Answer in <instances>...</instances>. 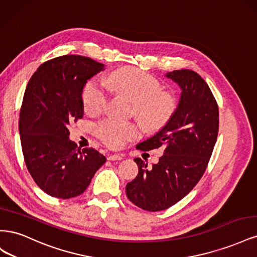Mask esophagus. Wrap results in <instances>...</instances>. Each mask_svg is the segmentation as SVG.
<instances>
[{
  "label": "esophagus",
  "instance_id": "esophagus-1",
  "mask_svg": "<svg viewBox=\"0 0 257 257\" xmlns=\"http://www.w3.org/2000/svg\"><path fill=\"white\" fill-rule=\"evenodd\" d=\"M123 159L122 154H110L108 155V160L109 161H121Z\"/></svg>",
  "mask_w": 257,
  "mask_h": 257
}]
</instances>
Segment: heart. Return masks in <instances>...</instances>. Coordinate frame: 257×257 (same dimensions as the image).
Here are the masks:
<instances>
[{
	"mask_svg": "<svg viewBox=\"0 0 257 257\" xmlns=\"http://www.w3.org/2000/svg\"><path fill=\"white\" fill-rule=\"evenodd\" d=\"M110 91L128 98L134 107V115L148 128L159 130L170 120L177 109V100L169 92L162 91L161 82L135 68L113 72L106 82L95 77L85 83L82 91L84 110L95 114L105 109ZM96 135L110 148H120L139 135L134 124L107 119L96 126Z\"/></svg>",
	"mask_w": 257,
	"mask_h": 257,
	"instance_id": "1",
	"label": "heart"
}]
</instances>
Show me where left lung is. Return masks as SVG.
I'll list each match as a JSON object with an SVG mask.
<instances>
[{
	"instance_id": "obj_1",
	"label": "left lung",
	"mask_w": 257,
	"mask_h": 257,
	"mask_svg": "<svg viewBox=\"0 0 257 257\" xmlns=\"http://www.w3.org/2000/svg\"><path fill=\"white\" fill-rule=\"evenodd\" d=\"M166 77L181 89L177 109L157 134L136 147H162L164 154L152 167L134 159L138 175L126 184L127 198L147 211L165 210L188 195L205 173L219 132V107L206 81L190 69Z\"/></svg>"
}]
</instances>
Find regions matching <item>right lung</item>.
Instances as JSON below:
<instances>
[{
    "label": "right lung",
    "mask_w": 257,
    "mask_h": 257,
    "mask_svg": "<svg viewBox=\"0 0 257 257\" xmlns=\"http://www.w3.org/2000/svg\"><path fill=\"white\" fill-rule=\"evenodd\" d=\"M104 64L87 57L62 56L45 62L23 96L19 133L27 168L48 195L67 199L82 194L106 158L69 141L67 125L83 116L82 90Z\"/></svg>",
    "instance_id": "1"
}]
</instances>
